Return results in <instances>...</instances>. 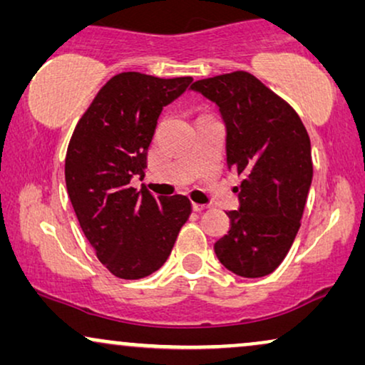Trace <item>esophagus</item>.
<instances>
[{"instance_id": "obj_1", "label": "esophagus", "mask_w": 365, "mask_h": 365, "mask_svg": "<svg viewBox=\"0 0 365 365\" xmlns=\"http://www.w3.org/2000/svg\"><path fill=\"white\" fill-rule=\"evenodd\" d=\"M207 204H199V202H192V209L194 211H202V209H206Z\"/></svg>"}]
</instances>
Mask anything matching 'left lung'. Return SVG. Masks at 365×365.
<instances>
[{
	"mask_svg": "<svg viewBox=\"0 0 365 365\" xmlns=\"http://www.w3.org/2000/svg\"><path fill=\"white\" fill-rule=\"evenodd\" d=\"M226 124L227 168L242 176L237 211L214 244L224 267L242 277L276 271L287 256L312 182L311 139L289 104L246 71L192 83Z\"/></svg>",
	"mask_w": 365,
	"mask_h": 365,
	"instance_id": "left-lung-1",
	"label": "left lung"
}]
</instances>
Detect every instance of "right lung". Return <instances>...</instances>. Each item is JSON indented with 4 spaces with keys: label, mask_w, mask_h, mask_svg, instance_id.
Listing matches in <instances>:
<instances>
[{
    "label": "right lung",
    "mask_w": 365,
    "mask_h": 365,
    "mask_svg": "<svg viewBox=\"0 0 365 365\" xmlns=\"http://www.w3.org/2000/svg\"><path fill=\"white\" fill-rule=\"evenodd\" d=\"M192 83L119 73L99 89L79 119L64 164L66 187L84 236L108 271L146 277L166 262L191 214L186 196H153L134 189L144 176L159 114Z\"/></svg>",
    "instance_id": "right-lung-1"
}]
</instances>
